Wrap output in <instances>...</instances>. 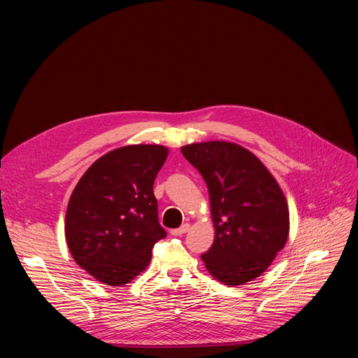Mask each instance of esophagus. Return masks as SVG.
Wrapping results in <instances>:
<instances>
[{"label":"esophagus","instance_id":"34e87169","mask_svg":"<svg viewBox=\"0 0 358 358\" xmlns=\"http://www.w3.org/2000/svg\"><path fill=\"white\" fill-rule=\"evenodd\" d=\"M189 229H190V224H189V223H184V224H181L180 228L173 229V231H171V235H174V236H181V235H184Z\"/></svg>","mask_w":358,"mask_h":358}]
</instances>
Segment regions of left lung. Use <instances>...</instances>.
Wrapping results in <instances>:
<instances>
[{
	"instance_id": "8db88e82",
	"label": "left lung",
	"mask_w": 358,
	"mask_h": 358,
	"mask_svg": "<svg viewBox=\"0 0 358 358\" xmlns=\"http://www.w3.org/2000/svg\"><path fill=\"white\" fill-rule=\"evenodd\" d=\"M181 152L209 190L215 241L201 254L206 268L227 286L261 275L289 235V208L277 181L254 154L236 143H193Z\"/></svg>"
}]
</instances>
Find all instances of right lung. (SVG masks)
I'll use <instances>...</instances> for the list:
<instances>
[{
	"label": "right lung",
	"mask_w": 358,
	"mask_h": 358,
	"mask_svg": "<svg viewBox=\"0 0 358 358\" xmlns=\"http://www.w3.org/2000/svg\"><path fill=\"white\" fill-rule=\"evenodd\" d=\"M168 149L130 145L94 162L75 187L65 236L77 264L110 286H123L149 264L166 236L158 220L154 181Z\"/></svg>",
	"instance_id": "add662e5"
}]
</instances>
